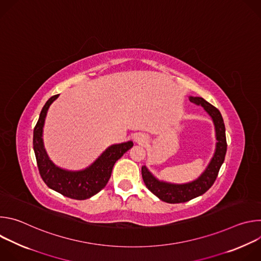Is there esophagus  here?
Masks as SVG:
<instances>
[{
	"mask_svg": "<svg viewBox=\"0 0 261 261\" xmlns=\"http://www.w3.org/2000/svg\"><path fill=\"white\" fill-rule=\"evenodd\" d=\"M135 140H136L137 142H144V141H145V136L142 135V134H137V135L135 136Z\"/></svg>",
	"mask_w": 261,
	"mask_h": 261,
	"instance_id": "obj_1",
	"label": "esophagus"
}]
</instances>
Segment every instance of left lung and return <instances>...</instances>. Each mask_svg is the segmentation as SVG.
<instances>
[{
  "mask_svg": "<svg viewBox=\"0 0 261 261\" xmlns=\"http://www.w3.org/2000/svg\"><path fill=\"white\" fill-rule=\"evenodd\" d=\"M189 100L192 103L201 105L212 117L215 124L216 136L218 140L217 148L216 153L205 171L201 174L199 178L189 184L173 185L159 181L150 173V171L146 169L145 166L141 167V174L146 188L159 199L167 203L186 202L204 194L215 182L220 167L223 162H224L227 151L225 125L219 109L200 97H190Z\"/></svg>",
  "mask_w": 261,
  "mask_h": 261,
  "instance_id": "1",
  "label": "left lung"
}]
</instances>
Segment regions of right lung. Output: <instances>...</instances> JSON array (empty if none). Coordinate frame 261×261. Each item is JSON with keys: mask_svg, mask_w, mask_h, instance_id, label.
<instances>
[{"mask_svg": "<svg viewBox=\"0 0 261 261\" xmlns=\"http://www.w3.org/2000/svg\"><path fill=\"white\" fill-rule=\"evenodd\" d=\"M59 97H50L43 106L38 122L34 128L33 146L37 166L43 181L48 188L60 194L76 200H85L100 192L110 178L115 163L133 146L132 141L115 144L107 150L83 171H67L53 164L48 159L42 141V129L50 104Z\"/></svg>", "mask_w": 261, "mask_h": 261, "instance_id": "right-lung-1", "label": "right lung"}]
</instances>
